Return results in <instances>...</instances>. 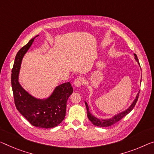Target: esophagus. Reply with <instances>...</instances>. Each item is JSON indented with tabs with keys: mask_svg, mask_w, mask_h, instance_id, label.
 Returning a JSON list of instances; mask_svg holds the SVG:
<instances>
[{
	"mask_svg": "<svg viewBox=\"0 0 154 154\" xmlns=\"http://www.w3.org/2000/svg\"><path fill=\"white\" fill-rule=\"evenodd\" d=\"M85 80L82 77H79L74 80V85L75 87H80L84 84Z\"/></svg>",
	"mask_w": 154,
	"mask_h": 154,
	"instance_id": "esophagus-1",
	"label": "esophagus"
}]
</instances>
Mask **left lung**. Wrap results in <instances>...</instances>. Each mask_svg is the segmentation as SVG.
<instances>
[{
	"mask_svg": "<svg viewBox=\"0 0 154 154\" xmlns=\"http://www.w3.org/2000/svg\"><path fill=\"white\" fill-rule=\"evenodd\" d=\"M134 56H135V58H134L135 60H136V61L138 63L139 66L140 67V63H139L138 59V57H137L136 54H134ZM140 82H141V80H140ZM139 93H140V90H139L138 94H137V95L136 96V98H135V99L134 100L133 103L130 105V106L128 108L126 109L125 111H122V112H121L116 113V114L113 116L112 118H107V119H100V118H97L95 116H94L93 114H92V113L90 112V111H89V106H88V105H87V103L85 100V105H86V108H87V117H88L89 120L91 122V123L94 125H96V126L103 127L112 126V125L115 124L116 122H117L119 121L120 120H121L122 118L125 117V116H127L132 109H133L134 107H135V105H136L137 100H138Z\"/></svg>",
	"mask_w": 154,
	"mask_h": 154,
	"instance_id": "left-lung-1",
	"label": "left lung"
}]
</instances>
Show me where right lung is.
Segmentation results:
<instances>
[{"label":"right lung","instance_id":"obj_1","mask_svg":"<svg viewBox=\"0 0 154 154\" xmlns=\"http://www.w3.org/2000/svg\"><path fill=\"white\" fill-rule=\"evenodd\" d=\"M31 39L17 53L11 72V87L16 107L33 126L39 128H53L65 118L67 99L73 93L69 82L56 86L46 98H38L26 91L19 82L21 63L34 39Z\"/></svg>","mask_w":154,"mask_h":154}]
</instances>
